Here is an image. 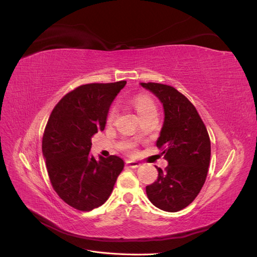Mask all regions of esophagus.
Masks as SVG:
<instances>
[{
    "label": "esophagus",
    "mask_w": 257,
    "mask_h": 257,
    "mask_svg": "<svg viewBox=\"0 0 257 257\" xmlns=\"http://www.w3.org/2000/svg\"><path fill=\"white\" fill-rule=\"evenodd\" d=\"M126 165L131 168H137L141 166V163L137 161H126Z\"/></svg>",
    "instance_id": "34e87169"
}]
</instances>
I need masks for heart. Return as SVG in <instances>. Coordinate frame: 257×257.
<instances>
[{
	"mask_svg": "<svg viewBox=\"0 0 257 257\" xmlns=\"http://www.w3.org/2000/svg\"><path fill=\"white\" fill-rule=\"evenodd\" d=\"M134 107H135L136 111L138 112L139 116H143L151 111L157 110V106H155L152 98H150L149 96H146V95L137 96L134 100ZM115 112H116V109L113 107L112 109L109 111V114H108V120L111 121L114 118Z\"/></svg>",
	"mask_w": 257,
	"mask_h": 257,
	"instance_id": "1",
	"label": "heart"
}]
</instances>
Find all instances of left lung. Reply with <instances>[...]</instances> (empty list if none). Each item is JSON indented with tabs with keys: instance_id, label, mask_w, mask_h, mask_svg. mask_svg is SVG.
Masks as SVG:
<instances>
[{
	"instance_id": "left-lung-1",
	"label": "left lung",
	"mask_w": 257,
	"mask_h": 257,
	"mask_svg": "<svg viewBox=\"0 0 257 257\" xmlns=\"http://www.w3.org/2000/svg\"><path fill=\"white\" fill-rule=\"evenodd\" d=\"M164 108V122L157 141L168 162L158 167L157 181L146 186L151 203L167 212H177L196 198L206 181L211 146L196 108L180 92L167 84L141 82Z\"/></svg>"
}]
</instances>
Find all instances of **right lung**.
<instances>
[{
  "instance_id": "obj_1",
  "label": "right lung",
  "mask_w": 257,
  "mask_h": 257,
  "mask_svg": "<svg viewBox=\"0 0 257 257\" xmlns=\"http://www.w3.org/2000/svg\"><path fill=\"white\" fill-rule=\"evenodd\" d=\"M126 81L89 83L62 98L49 116L43 155L52 188L80 211L102 206L110 196L124 162L116 155L96 160L91 138L106 125L111 103Z\"/></svg>"
}]
</instances>
